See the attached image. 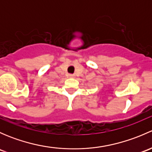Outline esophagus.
<instances>
[{"mask_svg":"<svg viewBox=\"0 0 152 152\" xmlns=\"http://www.w3.org/2000/svg\"><path fill=\"white\" fill-rule=\"evenodd\" d=\"M69 77H70V78H75V75L70 74V75H69Z\"/></svg>","mask_w":152,"mask_h":152,"instance_id":"1","label":"esophagus"}]
</instances>
